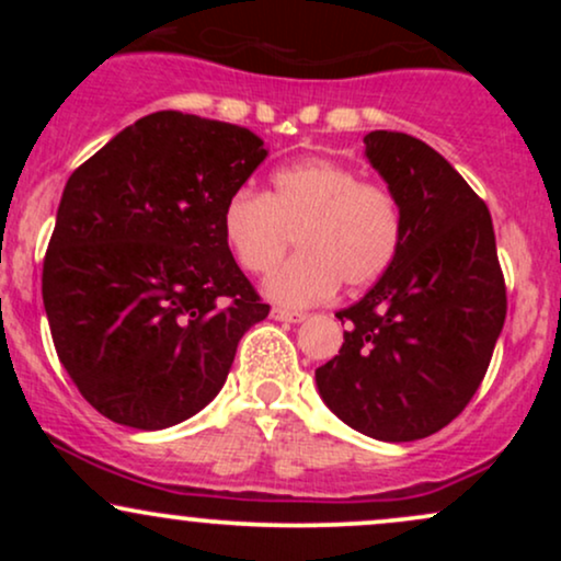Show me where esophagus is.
<instances>
[{
	"mask_svg": "<svg viewBox=\"0 0 561 561\" xmlns=\"http://www.w3.org/2000/svg\"><path fill=\"white\" fill-rule=\"evenodd\" d=\"M272 317H274L276 321H293V324H298V321L306 319V313H302V311H289V308L274 306V308H272Z\"/></svg>",
	"mask_w": 561,
	"mask_h": 561,
	"instance_id": "1",
	"label": "esophagus"
}]
</instances>
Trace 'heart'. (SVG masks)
<instances>
[{
    "label": "heart",
    "instance_id": "1",
    "mask_svg": "<svg viewBox=\"0 0 561 561\" xmlns=\"http://www.w3.org/2000/svg\"><path fill=\"white\" fill-rule=\"evenodd\" d=\"M229 253L244 272L266 274V293L282 306H313L340 282L351 289L375 285L396 261L403 240V210L390 186L327 158L285 165L272 176V192L242 186L221 210Z\"/></svg>",
    "mask_w": 561,
    "mask_h": 561
}]
</instances>
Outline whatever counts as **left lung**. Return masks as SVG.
Listing matches in <instances>:
<instances>
[{
    "instance_id": "1",
    "label": "left lung",
    "mask_w": 561,
    "mask_h": 561,
    "mask_svg": "<svg viewBox=\"0 0 561 561\" xmlns=\"http://www.w3.org/2000/svg\"><path fill=\"white\" fill-rule=\"evenodd\" d=\"M366 158L403 210L392 266L362 300L317 369L324 403L375 440H420L450 424L478 392L506 319L493 221L454 165L401 131L364 137Z\"/></svg>"
}]
</instances>
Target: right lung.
<instances>
[{
	"instance_id": "right-lung-1",
	"label": "right lung",
	"mask_w": 561,
	"mask_h": 561,
	"mask_svg": "<svg viewBox=\"0 0 561 561\" xmlns=\"http://www.w3.org/2000/svg\"><path fill=\"white\" fill-rule=\"evenodd\" d=\"M263 158L250 128L160 111L70 173L42 295L57 358L102 416L190 420L268 317L221 231L224 203Z\"/></svg>"
}]
</instances>
